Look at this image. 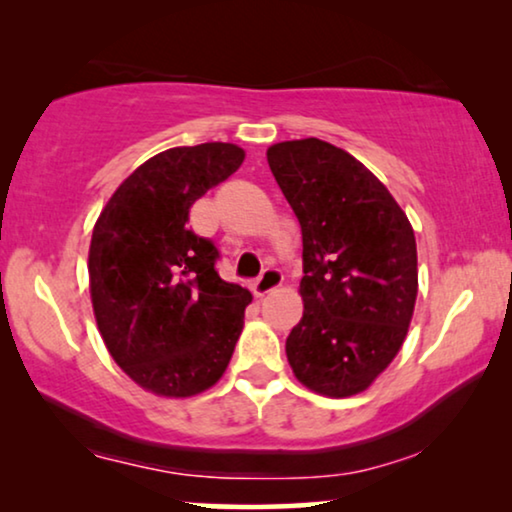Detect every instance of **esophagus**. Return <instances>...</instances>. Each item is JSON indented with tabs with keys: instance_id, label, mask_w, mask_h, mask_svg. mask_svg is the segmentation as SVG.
Segmentation results:
<instances>
[{
	"instance_id": "obj_1",
	"label": "esophagus",
	"mask_w": 512,
	"mask_h": 512,
	"mask_svg": "<svg viewBox=\"0 0 512 512\" xmlns=\"http://www.w3.org/2000/svg\"><path fill=\"white\" fill-rule=\"evenodd\" d=\"M282 282H284L282 270H277V268H265V270L261 272V277H258L256 282H254V293H256V296H268L270 291L279 289V286H282Z\"/></svg>"
}]
</instances>
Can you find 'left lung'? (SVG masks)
<instances>
[{"instance_id":"left-lung-1","label":"left lung","mask_w":512,"mask_h":512,"mask_svg":"<svg viewBox=\"0 0 512 512\" xmlns=\"http://www.w3.org/2000/svg\"><path fill=\"white\" fill-rule=\"evenodd\" d=\"M268 163L303 233V319L286 338L314 394L366 391L401 352L417 300V242L387 186L317 137L279 142Z\"/></svg>"}]
</instances>
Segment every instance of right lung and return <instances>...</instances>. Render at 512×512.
<instances>
[{"instance_id":"add662e5","label":"right lung","mask_w":512,"mask_h":512,"mask_svg":"<svg viewBox=\"0 0 512 512\" xmlns=\"http://www.w3.org/2000/svg\"><path fill=\"white\" fill-rule=\"evenodd\" d=\"M244 163L237 144L174 146L137 167L97 216L90 300L104 345L137 387L198 396L226 373L249 289L223 282L216 247L188 230V209Z\"/></svg>"}]
</instances>
